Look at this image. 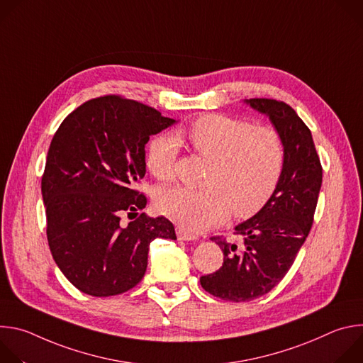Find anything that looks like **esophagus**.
I'll return each instance as SVG.
<instances>
[{"label": "esophagus", "instance_id": "esophagus-1", "mask_svg": "<svg viewBox=\"0 0 363 363\" xmlns=\"http://www.w3.org/2000/svg\"><path fill=\"white\" fill-rule=\"evenodd\" d=\"M177 237H178V240H184V241H194V240H196L195 234L188 233L182 227H177Z\"/></svg>", "mask_w": 363, "mask_h": 363}]
</instances>
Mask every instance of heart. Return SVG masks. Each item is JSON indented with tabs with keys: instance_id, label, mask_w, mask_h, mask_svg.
<instances>
[{
	"instance_id": "b5f03b06",
	"label": "heart",
	"mask_w": 363,
	"mask_h": 363,
	"mask_svg": "<svg viewBox=\"0 0 363 363\" xmlns=\"http://www.w3.org/2000/svg\"><path fill=\"white\" fill-rule=\"evenodd\" d=\"M177 138L208 160L202 184L191 189L175 186L157 196L158 210L191 233L208 230L231 213L247 218L260 211L279 185L284 168V143L270 126H251L227 115H203ZM179 145L171 135L153 138L146 167L160 181L174 177Z\"/></svg>"
}]
</instances>
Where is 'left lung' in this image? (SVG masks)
Wrapping results in <instances>:
<instances>
[{"mask_svg":"<svg viewBox=\"0 0 363 363\" xmlns=\"http://www.w3.org/2000/svg\"><path fill=\"white\" fill-rule=\"evenodd\" d=\"M245 101L270 118L283 139L286 158L270 199L235 227L240 242L211 237L224 252V263L216 273L202 276L201 286L235 303L264 296L287 274L313 225L323 175L312 132L291 106L263 97Z\"/></svg>","mask_w":363,"mask_h":363,"instance_id":"1","label":"left lung"}]
</instances>
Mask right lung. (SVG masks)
I'll return each instance as SVG.
<instances>
[{"label": "right lung", "instance_id": "obj_1", "mask_svg": "<svg viewBox=\"0 0 363 363\" xmlns=\"http://www.w3.org/2000/svg\"><path fill=\"white\" fill-rule=\"evenodd\" d=\"M175 121L136 100L90 99L59 126L50 143L41 194L47 241L56 264L80 291L108 297L145 276L149 244L177 240L172 223L143 213L136 184L145 177V145ZM135 218V217H133Z\"/></svg>", "mask_w": 363, "mask_h": 363}]
</instances>
